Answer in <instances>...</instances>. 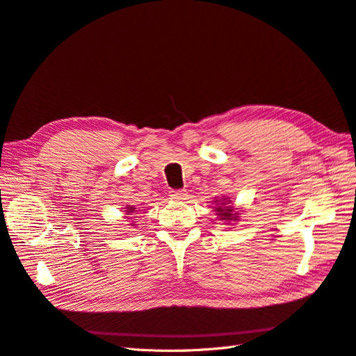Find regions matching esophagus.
<instances>
[{
  "label": "esophagus",
  "mask_w": 356,
  "mask_h": 356,
  "mask_svg": "<svg viewBox=\"0 0 356 356\" xmlns=\"http://www.w3.org/2000/svg\"><path fill=\"white\" fill-rule=\"evenodd\" d=\"M170 199H174V200H186L187 199V193H186V190H174V191H170Z\"/></svg>",
  "instance_id": "esophagus-1"
}]
</instances>
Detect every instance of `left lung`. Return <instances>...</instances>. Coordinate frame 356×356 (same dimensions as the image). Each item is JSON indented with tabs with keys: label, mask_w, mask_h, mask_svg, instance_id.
I'll list each match as a JSON object with an SVG mask.
<instances>
[{
	"label": "left lung",
	"mask_w": 356,
	"mask_h": 356,
	"mask_svg": "<svg viewBox=\"0 0 356 356\" xmlns=\"http://www.w3.org/2000/svg\"><path fill=\"white\" fill-rule=\"evenodd\" d=\"M215 202H218L217 208H215V212H217L220 220L227 221V222L239 220V212H236L234 208L230 207L232 200H229V197H222V200H215Z\"/></svg>",
	"instance_id": "left-lung-1"
}]
</instances>
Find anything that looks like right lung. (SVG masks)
<instances>
[{
  "label": "right lung",
  "instance_id": "obj_1",
  "mask_svg": "<svg viewBox=\"0 0 356 356\" xmlns=\"http://www.w3.org/2000/svg\"><path fill=\"white\" fill-rule=\"evenodd\" d=\"M131 213H136V208L131 207V204H127V207H126V215H131Z\"/></svg>",
  "mask_w": 356,
  "mask_h": 356
}]
</instances>
